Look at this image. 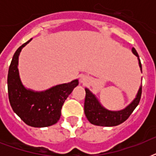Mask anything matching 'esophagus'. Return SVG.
Segmentation results:
<instances>
[{
  "label": "esophagus",
  "instance_id": "34e87169",
  "mask_svg": "<svg viewBox=\"0 0 156 156\" xmlns=\"http://www.w3.org/2000/svg\"><path fill=\"white\" fill-rule=\"evenodd\" d=\"M87 81H88L87 78V77H85V76H83V77H81L80 82L82 83H83V84H85V83H87Z\"/></svg>",
  "mask_w": 156,
  "mask_h": 156
}]
</instances>
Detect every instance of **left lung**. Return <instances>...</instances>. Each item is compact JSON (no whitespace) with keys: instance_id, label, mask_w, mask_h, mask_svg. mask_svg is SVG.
Here are the masks:
<instances>
[{"instance_id":"1","label":"left lung","mask_w":156,"mask_h":156,"mask_svg":"<svg viewBox=\"0 0 156 156\" xmlns=\"http://www.w3.org/2000/svg\"><path fill=\"white\" fill-rule=\"evenodd\" d=\"M132 52L138 56V64L142 70V64H141L139 56L134 48H132ZM86 97L84 103V112L86 116L90 123L95 126H116L120 124L123 123L126 121L133 112L135 108L138 106L140 101L142 95V86L139 88L136 98L129 104L126 108L121 111H109L108 109L100 104L98 101L97 98L93 95L87 88H86Z\"/></svg>"}]
</instances>
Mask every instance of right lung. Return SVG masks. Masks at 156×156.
I'll list each match as a JSON object with an SVG mask.
<instances>
[{"mask_svg": "<svg viewBox=\"0 0 156 156\" xmlns=\"http://www.w3.org/2000/svg\"><path fill=\"white\" fill-rule=\"evenodd\" d=\"M31 40L18 48L13 56L7 78L9 100L13 112L27 125L38 128L47 127L59 121L62 105L78 85V80L56 85L40 92L27 89L19 77L18 56L23 48Z\"/></svg>", "mask_w": 156, "mask_h": 156, "instance_id": "right-lung-1", "label": "right lung"}]
</instances>
